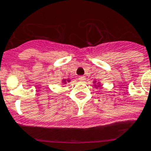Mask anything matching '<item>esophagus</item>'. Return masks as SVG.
Wrapping results in <instances>:
<instances>
[{
	"label": "esophagus",
	"mask_w": 151,
	"mask_h": 151,
	"mask_svg": "<svg viewBox=\"0 0 151 151\" xmlns=\"http://www.w3.org/2000/svg\"><path fill=\"white\" fill-rule=\"evenodd\" d=\"M78 80H80L81 81H84L86 80V78L84 76H79V77H78Z\"/></svg>",
	"instance_id": "esophagus-1"
}]
</instances>
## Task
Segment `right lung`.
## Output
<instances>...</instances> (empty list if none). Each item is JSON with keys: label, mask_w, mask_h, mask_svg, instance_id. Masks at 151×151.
<instances>
[{"label": "right lung", "mask_w": 151, "mask_h": 151, "mask_svg": "<svg viewBox=\"0 0 151 151\" xmlns=\"http://www.w3.org/2000/svg\"><path fill=\"white\" fill-rule=\"evenodd\" d=\"M64 82H65V81H64Z\"/></svg>", "instance_id": "right-lung-1"}]
</instances>
